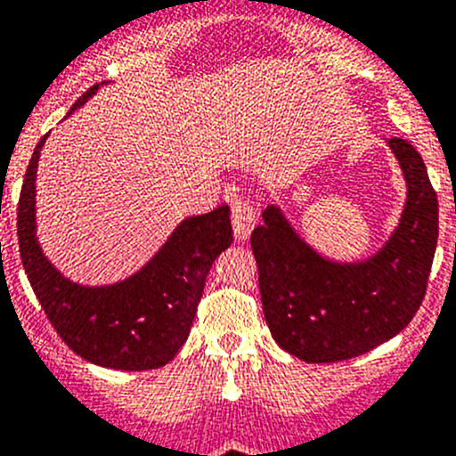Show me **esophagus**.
I'll return each mask as SVG.
<instances>
[{"label": "esophagus", "mask_w": 456, "mask_h": 456, "mask_svg": "<svg viewBox=\"0 0 456 456\" xmlns=\"http://www.w3.org/2000/svg\"><path fill=\"white\" fill-rule=\"evenodd\" d=\"M255 220L256 213L252 208V204L248 200H236L232 204V227H233V236L236 240H248L250 239L252 229H255Z\"/></svg>", "instance_id": "esophagus-1"}]
</instances>
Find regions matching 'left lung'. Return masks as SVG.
Listing matches in <instances>:
<instances>
[{
	"instance_id": "left-lung-1",
	"label": "left lung",
	"mask_w": 456,
	"mask_h": 456,
	"mask_svg": "<svg viewBox=\"0 0 456 456\" xmlns=\"http://www.w3.org/2000/svg\"><path fill=\"white\" fill-rule=\"evenodd\" d=\"M406 181L402 217L365 261L316 252L271 204L252 232L259 291L271 335L305 362H338L371 351L409 326L425 298L438 240V200L425 160L406 140L387 142Z\"/></svg>"
}]
</instances>
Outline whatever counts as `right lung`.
<instances>
[{"mask_svg": "<svg viewBox=\"0 0 456 456\" xmlns=\"http://www.w3.org/2000/svg\"><path fill=\"white\" fill-rule=\"evenodd\" d=\"M96 91L98 85L91 86L69 117ZM45 137L34 149L18 201L20 256L38 303L59 338L94 365L124 371L167 365L188 339L213 261L233 240L229 206L185 217L121 282L85 287L57 271L37 239V169Z\"/></svg>", "mask_w": 456, "mask_h": 456, "instance_id": "right-lung-1", "label": "right lung"}]
</instances>
